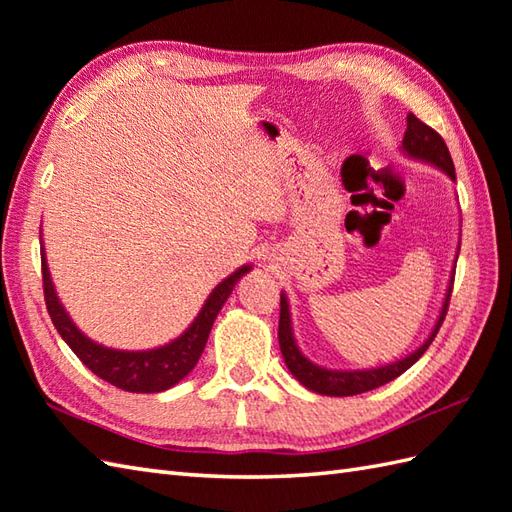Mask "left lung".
<instances>
[{
    "label": "left lung",
    "instance_id": "8db88e82",
    "mask_svg": "<svg viewBox=\"0 0 512 512\" xmlns=\"http://www.w3.org/2000/svg\"><path fill=\"white\" fill-rule=\"evenodd\" d=\"M401 150L408 154L412 159H419L425 163L436 165L438 170H443L451 181H456V170H454V161H451V154L445 146L443 137L436 133L434 128L423 124L417 115L410 113L408 115V128L406 135H403L401 141ZM460 251V248H458ZM458 259V255H456ZM451 288H454V270H451V279H449V288L445 292V301L441 307V314H438L436 325L432 329V334L427 336V340L421 344L417 351H412L406 358H401L392 364L386 366H377V368H366V371H336V368H323L314 362H310L301 353V349L296 347V340L292 334V318H290V305H288V296L281 294V314H279V347L283 353L285 366L290 368V373L299 379V382L310 388L318 395H327V397H351V395H360V392H368L373 388L384 386L392 379L399 377L401 373H406L408 368L417 362L421 355L430 347L432 340L436 338L438 329H441L447 307H449V296Z\"/></svg>",
    "mask_w": 512,
    "mask_h": 512
}]
</instances>
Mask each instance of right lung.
Instances as JSON below:
<instances>
[{"mask_svg": "<svg viewBox=\"0 0 512 512\" xmlns=\"http://www.w3.org/2000/svg\"><path fill=\"white\" fill-rule=\"evenodd\" d=\"M248 270H251V266L237 268L233 275L218 283L209 294L205 305H202L200 314L194 318V323L170 344H163L159 349L148 351H120L93 342L74 325V320L65 312L63 303L58 301L54 283L50 279V270H47L45 253H41L45 305L56 331L91 373L126 392H161L181 382L200 360L202 351H205L209 331L213 327V320H216L222 305L227 303L235 283L240 281Z\"/></svg>", "mask_w": 512, "mask_h": 512, "instance_id": "add662e5", "label": "right lung"}]
</instances>
